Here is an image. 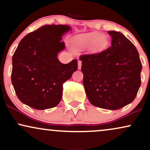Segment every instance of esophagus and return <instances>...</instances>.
<instances>
[{
    "label": "esophagus",
    "instance_id": "obj_1",
    "mask_svg": "<svg viewBox=\"0 0 150 150\" xmlns=\"http://www.w3.org/2000/svg\"><path fill=\"white\" fill-rule=\"evenodd\" d=\"M82 68V61H78V69L80 70Z\"/></svg>",
    "mask_w": 150,
    "mask_h": 150
}]
</instances>
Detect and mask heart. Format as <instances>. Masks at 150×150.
Here are the masks:
<instances>
[{
    "label": "heart",
    "instance_id": "heart-1",
    "mask_svg": "<svg viewBox=\"0 0 150 150\" xmlns=\"http://www.w3.org/2000/svg\"><path fill=\"white\" fill-rule=\"evenodd\" d=\"M73 44L79 50H89L92 52L98 53L106 50L109 44L108 38L98 32L82 33L73 38Z\"/></svg>",
    "mask_w": 150,
    "mask_h": 150
}]
</instances>
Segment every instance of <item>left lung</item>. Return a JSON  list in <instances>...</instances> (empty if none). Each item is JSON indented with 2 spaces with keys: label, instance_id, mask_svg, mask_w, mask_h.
I'll return each instance as SVG.
<instances>
[{
  "label": "left lung",
  "instance_id": "8db88e82",
  "mask_svg": "<svg viewBox=\"0 0 150 150\" xmlns=\"http://www.w3.org/2000/svg\"><path fill=\"white\" fill-rule=\"evenodd\" d=\"M112 45L94 54L82 55L83 84L96 107L118 110L131 103L141 84L142 64L138 50L120 32L108 31Z\"/></svg>",
  "mask_w": 150,
  "mask_h": 150
}]
</instances>
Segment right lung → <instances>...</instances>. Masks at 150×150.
<instances>
[{
	"label": "right lung",
	"instance_id": "right-lung-1",
	"mask_svg": "<svg viewBox=\"0 0 150 150\" xmlns=\"http://www.w3.org/2000/svg\"><path fill=\"white\" fill-rule=\"evenodd\" d=\"M71 27L45 25L21 40L12 57L11 80L18 98L36 110L57 106L63 84L77 70V60L61 64L57 58L66 46L62 36Z\"/></svg>",
	"mask_w": 150,
	"mask_h": 150
}]
</instances>
